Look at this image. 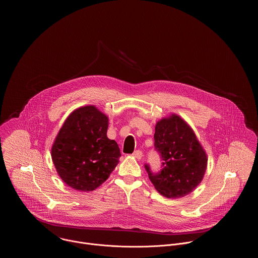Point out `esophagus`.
<instances>
[{
    "label": "esophagus",
    "instance_id": "esophagus-1",
    "mask_svg": "<svg viewBox=\"0 0 258 258\" xmlns=\"http://www.w3.org/2000/svg\"><path fill=\"white\" fill-rule=\"evenodd\" d=\"M135 159L136 160H141L142 159V157H143V154H142V152L141 151H139V150H137V151H135L134 152V154L132 155Z\"/></svg>",
    "mask_w": 258,
    "mask_h": 258
}]
</instances>
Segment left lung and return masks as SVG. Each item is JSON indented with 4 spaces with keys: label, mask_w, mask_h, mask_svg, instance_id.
Returning <instances> with one entry per match:
<instances>
[{
    "label": "left lung",
    "mask_w": 258,
    "mask_h": 258,
    "mask_svg": "<svg viewBox=\"0 0 258 258\" xmlns=\"http://www.w3.org/2000/svg\"><path fill=\"white\" fill-rule=\"evenodd\" d=\"M154 138L163 162L157 174L145 165L152 184L167 198L189 195L203 180L208 162L194 130L179 115L171 114L156 123Z\"/></svg>",
    "instance_id": "obj_1"
}]
</instances>
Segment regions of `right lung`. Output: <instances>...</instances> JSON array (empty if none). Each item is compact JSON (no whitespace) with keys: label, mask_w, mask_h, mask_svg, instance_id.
<instances>
[{"label":"right lung","mask_w":258,"mask_h":258,"mask_svg":"<svg viewBox=\"0 0 258 258\" xmlns=\"http://www.w3.org/2000/svg\"><path fill=\"white\" fill-rule=\"evenodd\" d=\"M108 117L94 105L73 111L51 148L61 180L76 190L92 191L103 184L121 157L115 140L107 137Z\"/></svg>","instance_id":"add662e5"}]
</instances>
